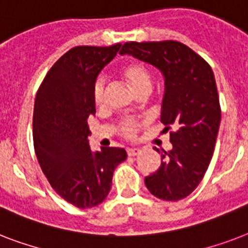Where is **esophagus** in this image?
I'll return each instance as SVG.
<instances>
[{"label":"esophagus","mask_w":248,"mask_h":248,"mask_svg":"<svg viewBox=\"0 0 248 248\" xmlns=\"http://www.w3.org/2000/svg\"><path fill=\"white\" fill-rule=\"evenodd\" d=\"M140 149H138V148H128L127 149V155H130V157H135V155H140Z\"/></svg>","instance_id":"obj_1"}]
</instances>
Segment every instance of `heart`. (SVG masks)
Instances as JSON below:
<instances>
[{
  "label": "heart",
  "mask_w": 248,
  "mask_h": 248,
  "mask_svg": "<svg viewBox=\"0 0 248 248\" xmlns=\"http://www.w3.org/2000/svg\"><path fill=\"white\" fill-rule=\"evenodd\" d=\"M120 73L122 75L132 91L138 95L140 93L148 91L151 93L152 89V73L149 68L141 62L138 60H132L128 63L124 64L120 68ZM104 93H105V83L103 78H96L93 81V90H91V95H93V104L96 107H101L104 103ZM140 128V124L135 120H124L120 122L118 124V131L122 136L132 139L135 138L136 132Z\"/></svg>",
  "instance_id": "obj_1"
}]
</instances>
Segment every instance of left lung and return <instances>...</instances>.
<instances>
[{"mask_svg":"<svg viewBox=\"0 0 248 248\" xmlns=\"http://www.w3.org/2000/svg\"><path fill=\"white\" fill-rule=\"evenodd\" d=\"M151 63L165 76L161 121L172 149L145 177L148 190L163 201H179L198 186L215 151L221 109L210 64L177 41L126 42L120 51ZM155 151H159L155 148Z\"/></svg>","mask_w":248,"mask_h":248,"instance_id":"1","label":"left lung"}]
</instances>
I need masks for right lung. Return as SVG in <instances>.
Returning a JSON list of instances; mask_svg holds the SVG:
<instances>
[{"instance_id":"1","label":"right lung","mask_w":248,"mask_h":248,"mask_svg":"<svg viewBox=\"0 0 248 248\" xmlns=\"http://www.w3.org/2000/svg\"><path fill=\"white\" fill-rule=\"evenodd\" d=\"M121 44L108 47L77 46L65 52L45 76L33 110V144L42 172L63 200L78 208L107 198L124 148L91 152L87 118L95 114L93 90L99 72L116 56Z\"/></svg>"}]
</instances>
